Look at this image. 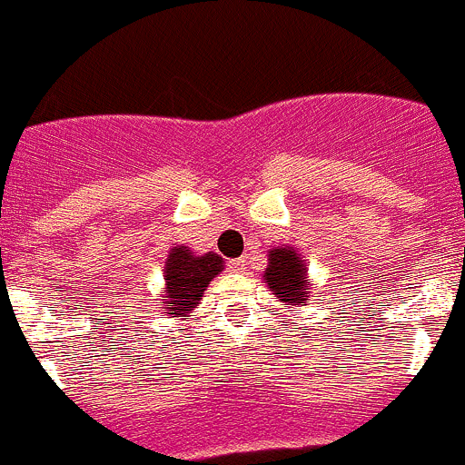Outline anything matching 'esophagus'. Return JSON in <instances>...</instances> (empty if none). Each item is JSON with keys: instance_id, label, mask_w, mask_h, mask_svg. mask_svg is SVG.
<instances>
[{"instance_id": "1", "label": "esophagus", "mask_w": 465, "mask_h": 465, "mask_svg": "<svg viewBox=\"0 0 465 465\" xmlns=\"http://www.w3.org/2000/svg\"><path fill=\"white\" fill-rule=\"evenodd\" d=\"M230 267H232V270H244L246 258H237V261H230Z\"/></svg>"}]
</instances>
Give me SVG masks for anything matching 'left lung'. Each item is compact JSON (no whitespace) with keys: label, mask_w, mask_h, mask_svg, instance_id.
Returning a JSON list of instances; mask_svg holds the SVG:
<instances>
[{"label":"left lung","mask_w":465,"mask_h":465,"mask_svg":"<svg viewBox=\"0 0 465 465\" xmlns=\"http://www.w3.org/2000/svg\"><path fill=\"white\" fill-rule=\"evenodd\" d=\"M265 283L272 292L288 304L304 306L309 297V279H306L304 262L292 249L270 251V267L265 272Z\"/></svg>","instance_id":"left-lung-1"}]
</instances>
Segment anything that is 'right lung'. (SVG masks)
<instances>
[{
	"mask_svg": "<svg viewBox=\"0 0 465 465\" xmlns=\"http://www.w3.org/2000/svg\"><path fill=\"white\" fill-rule=\"evenodd\" d=\"M223 270V258L216 253L193 255L186 246H174L165 262V300L159 309L170 311L173 318H182L195 309L207 283Z\"/></svg>",
	"mask_w": 465,
	"mask_h": 465,
	"instance_id": "right-lung-1",
	"label": "right lung"
}]
</instances>
